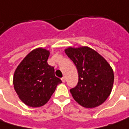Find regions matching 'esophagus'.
<instances>
[{"label": "esophagus", "instance_id": "34e87169", "mask_svg": "<svg viewBox=\"0 0 129 129\" xmlns=\"http://www.w3.org/2000/svg\"><path fill=\"white\" fill-rule=\"evenodd\" d=\"M61 80H62V82H65V81H66V77H62V78H61Z\"/></svg>", "mask_w": 129, "mask_h": 129}]
</instances>
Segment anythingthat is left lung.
<instances>
[{"instance_id":"obj_1","label":"left lung","mask_w":129,"mask_h":129,"mask_svg":"<svg viewBox=\"0 0 129 129\" xmlns=\"http://www.w3.org/2000/svg\"><path fill=\"white\" fill-rule=\"evenodd\" d=\"M64 52L75 64L79 75L77 86L70 90L74 100L87 108L103 104L110 95L114 81L109 63L88 47H70Z\"/></svg>"}]
</instances>
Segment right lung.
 Returning a JSON list of instances; mask_svg holds the SVG:
<instances>
[{"mask_svg": "<svg viewBox=\"0 0 129 129\" xmlns=\"http://www.w3.org/2000/svg\"><path fill=\"white\" fill-rule=\"evenodd\" d=\"M50 52L42 47L30 52L16 67L13 84L20 100L33 108L45 105L62 80L47 63Z\"/></svg>", "mask_w": 129, "mask_h": 129, "instance_id": "right-lung-1", "label": "right lung"}]
</instances>
